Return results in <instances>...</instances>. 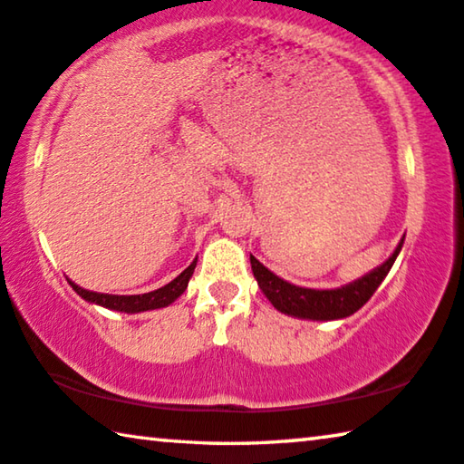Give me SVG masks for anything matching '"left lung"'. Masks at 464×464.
Returning <instances> with one entry per match:
<instances>
[{
  "instance_id": "8db88e82",
  "label": "left lung",
  "mask_w": 464,
  "mask_h": 464,
  "mask_svg": "<svg viewBox=\"0 0 464 464\" xmlns=\"http://www.w3.org/2000/svg\"><path fill=\"white\" fill-rule=\"evenodd\" d=\"M405 239V237H403ZM403 239L399 243L392 256L379 268L366 274L352 285H345L335 290H315V288H303L295 286L290 282L278 278L276 274L270 272L264 264L251 260V270L260 285L262 293L268 296V301L276 307L280 313L286 315L301 317V319H313V321H332V319H343L356 313L362 304L374 295V290L381 286V282L387 276L391 266L395 264L399 251H401Z\"/></svg>"
}]
</instances>
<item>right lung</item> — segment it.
I'll list each match as a JSON object with an SVG mask.
<instances>
[{"label":"right lung","instance_id":"1","mask_svg":"<svg viewBox=\"0 0 464 464\" xmlns=\"http://www.w3.org/2000/svg\"><path fill=\"white\" fill-rule=\"evenodd\" d=\"M196 268V260L188 266V268L179 274L178 278H174L169 285L161 286L153 290V293H145V295H104V293H93V290H85L82 286H77L75 282L69 280V285L73 286V290L82 298L90 303L102 304V307L112 309V311H124V313H139V311H151V309H161L168 307L176 301V298L184 293L188 286V280L194 274Z\"/></svg>","mask_w":464,"mask_h":464}]
</instances>
